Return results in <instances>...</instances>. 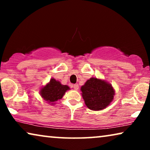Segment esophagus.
<instances>
[{"instance_id":"obj_1","label":"esophagus","mask_w":150,"mask_h":150,"mask_svg":"<svg viewBox=\"0 0 150 150\" xmlns=\"http://www.w3.org/2000/svg\"><path fill=\"white\" fill-rule=\"evenodd\" d=\"M73 87L75 90H78L79 89V85H78V84H75V85L73 86Z\"/></svg>"}]
</instances>
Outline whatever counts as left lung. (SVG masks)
<instances>
[{"label": "left lung", "mask_w": 150, "mask_h": 150, "mask_svg": "<svg viewBox=\"0 0 150 150\" xmlns=\"http://www.w3.org/2000/svg\"><path fill=\"white\" fill-rule=\"evenodd\" d=\"M81 90L86 106L92 110L104 109L115 96V90L110 83L94 77L87 81Z\"/></svg>", "instance_id": "1"}]
</instances>
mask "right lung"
Masks as SVG:
<instances>
[{"mask_svg": "<svg viewBox=\"0 0 150 150\" xmlns=\"http://www.w3.org/2000/svg\"><path fill=\"white\" fill-rule=\"evenodd\" d=\"M69 87L67 85H61V83L54 79H51L50 82L41 88L40 95L45 101L52 105L54 102L61 99Z\"/></svg>", "mask_w": 150, "mask_h": 150, "instance_id": "obj_1", "label": "right lung"}]
</instances>
